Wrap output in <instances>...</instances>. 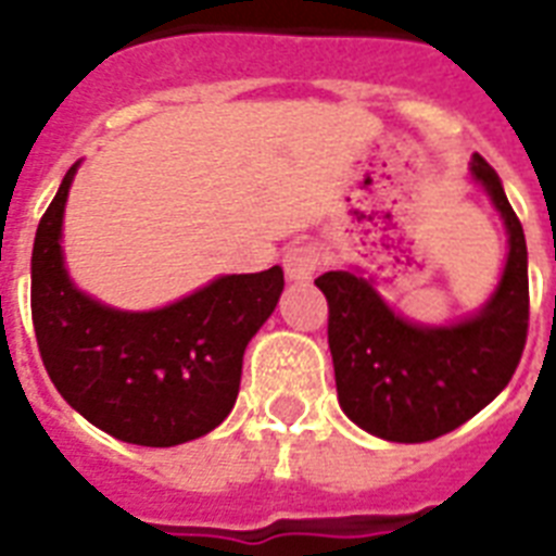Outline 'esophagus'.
Segmentation results:
<instances>
[{
	"instance_id": "esophagus-1",
	"label": "esophagus",
	"mask_w": 556,
	"mask_h": 556,
	"mask_svg": "<svg viewBox=\"0 0 556 556\" xmlns=\"http://www.w3.org/2000/svg\"><path fill=\"white\" fill-rule=\"evenodd\" d=\"M286 274L288 279H312L314 270L320 268V251L314 244H294L286 251Z\"/></svg>"
}]
</instances>
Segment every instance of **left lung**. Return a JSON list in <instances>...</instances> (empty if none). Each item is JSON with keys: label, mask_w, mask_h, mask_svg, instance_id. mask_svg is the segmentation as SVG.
I'll list each match as a JSON object with an SVG mask.
<instances>
[{"label": "left lung", "mask_w": 556, "mask_h": 556, "mask_svg": "<svg viewBox=\"0 0 556 556\" xmlns=\"http://www.w3.org/2000/svg\"><path fill=\"white\" fill-rule=\"evenodd\" d=\"M470 169L505 218L510 244L500 288L476 317L441 329L413 326L352 270L314 279L329 303L340 406L378 439L421 444L462 427L508 387L526 349V233L496 169L479 152Z\"/></svg>", "instance_id": "1"}]
</instances>
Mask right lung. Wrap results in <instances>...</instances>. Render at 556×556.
I'll return each instance as SVG.
<instances>
[{"instance_id": "obj_1", "label": "right lung", "mask_w": 556, "mask_h": 556, "mask_svg": "<svg viewBox=\"0 0 556 556\" xmlns=\"http://www.w3.org/2000/svg\"><path fill=\"white\" fill-rule=\"evenodd\" d=\"M74 164L39 218L30 317L39 357L77 413L129 444L199 439L233 409L244 346L277 308L282 268L218 277L159 312H117L72 286L60 230Z\"/></svg>"}]
</instances>
